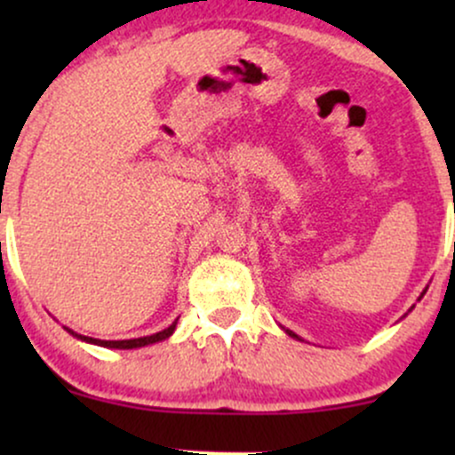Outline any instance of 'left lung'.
<instances>
[{"label": "left lung", "instance_id": "8db88e82", "mask_svg": "<svg viewBox=\"0 0 455 455\" xmlns=\"http://www.w3.org/2000/svg\"><path fill=\"white\" fill-rule=\"evenodd\" d=\"M426 291H427V289H424V293H421V295H419V299H421V297H424V295H426ZM286 333H289V336H291V338H297V340H301V338H299V336H297V333H293V331H291V329H286Z\"/></svg>", "mask_w": 455, "mask_h": 455}]
</instances>
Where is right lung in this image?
<instances>
[{
	"label": "right lung",
	"instance_id": "right-lung-1",
	"mask_svg": "<svg viewBox=\"0 0 455 455\" xmlns=\"http://www.w3.org/2000/svg\"><path fill=\"white\" fill-rule=\"evenodd\" d=\"M177 321H180V318H175L169 327L162 329V331H158V333H151V336H143V338H130V340H98V338L81 336V333L72 331V329H68V327H64V329L70 333V336H75L76 340H81V342L96 344V347H104V348H124V351H128V348H140V347H148V344H156V342L166 340V338H171L177 327Z\"/></svg>",
	"mask_w": 455,
	"mask_h": 455
}]
</instances>
